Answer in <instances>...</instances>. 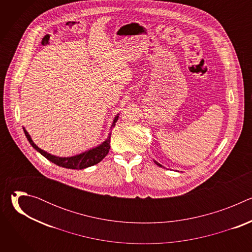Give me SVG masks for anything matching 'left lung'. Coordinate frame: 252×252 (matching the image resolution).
<instances>
[{
    "label": "left lung",
    "instance_id": "obj_1",
    "mask_svg": "<svg viewBox=\"0 0 252 252\" xmlns=\"http://www.w3.org/2000/svg\"><path fill=\"white\" fill-rule=\"evenodd\" d=\"M155 162H156V163H157V164H158V166H161V167H162V165H161V164H159V163H158V162H157V161H155Z\"/></svg>",
    "mask_w": 252,
    "mask_h": 252
}]
</instances>
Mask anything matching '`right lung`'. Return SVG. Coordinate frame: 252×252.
<instances>
[{
	"label": "right lung",
	"instance_id": "add662e5",
	"mask_svg": "<svg viewBox=\"0 0 252 252\" xmlns=\"http://www.w3.org/2000/svg\"><path fill=\"white\" fill-rule=\"evenodd\" d=\"M119 120V116H117L114 120V123L112 125V127H114L116 126V123L117 121ZM24 128V132L29 140V142L31 143V146L35 150L38 151L42 156H44L47 159H49L50 161L54 162L55 164L59 165V166H62V167H65V168H70V169H83V168H86V167H89V166H92V165H94L96 163H98L100 160H102L105 156L109 154V151H110V148H111V134L112 132L109 133V136H107V138L101 143V145H99L98 147L93 149V150H90L86 153H83L81 155H78V156H75V157H70V158H59V157H55V156H52L50 154H48L47 152L41 150L40 148H38L37 146H35V143L32 140L30 134L28 133V131Z\"/></svg>",
	"mask_w": 252,
	"mask_h": 252
}]
</instances>
